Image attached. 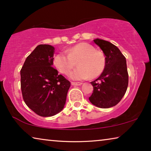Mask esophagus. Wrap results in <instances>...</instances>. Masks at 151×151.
<instances>
[{"instance_id":"34e87169","label":"esophagus","mask_w":151,"mask_h":151,"mask_svg":"<svg viewBox=\"0 0 151 151\" xmlns=\"http://www.w3.org/2000/svg\"><path fill=\"white\" fill-rule=\"evenodd\" d=\"M71 84L72 85H73V86H80V85H81L83 83L81 82H72Z\"/></svg>"}]
</instances>
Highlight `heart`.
Instances as JSON below:
<instances>
[{"mask_svg": "<svg viewBox=\"0 0 151 151\" xmlns=\"http://www.w3.org/2000/svg\"><path fill=\"white\" fill-rule=\"evenodd\" d=\"M66 52H60L55 56L53 64L60 73L68 75L77 61L78 66L69 74L73 80L86 79L91 76L96 78L104 71L106 58L102 51L87 42H80L72 47Z\"/></svg>", "mask_w": 151, "mask_h": 151, "instance_id": "1", "label": "heart"}]
</instances>
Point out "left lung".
Listing matches in <instances>:
<instances>
[{"mask_svg": "<svg viewBox=\"0 0 151 151\" xmlns=\"http://www.w3.org/2000/svg\"><path fill=\"white\" fill-rule=\"evenodd\" d=\"M94 42L100 47L106 56V66L101 75L91 84L93 91L89 98L91 104L107 109L118 104L124 96L128 86L125 57L113 44L96 39Z\"/></svg>", "mask_w": 151, "mask_h": 151, "instance_id": "8db88e82", "label": "left lung"}]
</instances>
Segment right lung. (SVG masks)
Masks as SVG:
<instances>
[{
    "mask_svg": "<svg viewBox=\"0 0 151 151\" xmlns=\"http://www.w3.org/2000/svg\"><path fill=\"white\" fill-rule=\"evenodd\" d=\"M54 47L39 45L26 59L20 70L21 89L28 107L41 116L63 109L70 82L53 66Z\"/></svg>",
    "mask_w": 151,
    "mask_h": 151,
    "instance_id": "right-lung-1",
    "label": "right lung"
}]
</instances>
